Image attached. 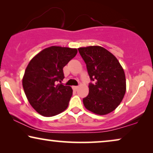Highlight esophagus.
<instances>
[{"label":"esophagus","instance_id":"1","mask_svg":"<svg viewBox=\"0 0 153 153\" xmlns=\"http://www.w3.org/2000/svg\"><path fill=\"white\" fill-rule=\"evenodd\" d=\"M72 88L73 90H74V91H77V89L79 88L78 86H72Z\"/></svg>","mask_w":153,"mask_h":153}]
</instances>
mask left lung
<instances>
[{
	"instance_id": "left-lung-1",
	"label": "left lung",
	"mask_w": 153,
	"mask_h": 153,
	"mask_svg": "<svg viewBox=\"0 0 153 153\" xmlns=\"http://www.w3.org/2000/svg\"><path fill=\"white\" fill-rule=\"evenodd\" d=\"M91 81L89 93L83 98L86 109L97 115H106L118 107L126 92V79L116 56L100 46L79 48Z\"/></svg>"
}]
</instances>
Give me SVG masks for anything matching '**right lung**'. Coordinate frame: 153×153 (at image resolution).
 Listing matches in <instances>:
<instances>
[{"mask_svg": "<svg viewBox=\"0 0 153 153\" xmlns=\"http://www.w3.org/2000/svg\"><path fill=\"white\" fill-rule=\"evenodd\" d=\"M76 49L52 46L36 54L25 70L22 79L29 103L42 116L51 117L68 108L72 89L60 83L62 69L76 55Z\"/></svg>", "mask_w": 153, "mask_h": 153, "instance_id": "obj_1", "label": "right lung"}]
</instances>
